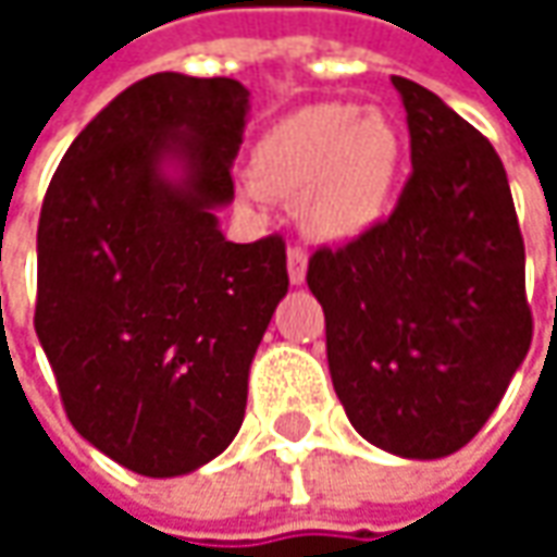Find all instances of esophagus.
<instances>
[{
	"mask_svg": "<svg viewBox=\"0 0 557 557\" xmlns=\"http://www.w3.org/2000/svg\"><path fill=\"white\" fill-rule=\"evenodd\" d=\"M288 278L290 285H304L307 282V250L304 247H288Z\"/></svg>",
	"mask_w": 557,
	"mask_h": 557,
	"instance_id": "obj_1",
	"label": "esophagus"
}]
</instances>
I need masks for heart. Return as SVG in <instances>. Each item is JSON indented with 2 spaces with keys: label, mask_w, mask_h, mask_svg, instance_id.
Masks as SVG:
<instances>
[{
  "label": "heart",
  "mask_w": 557,
  "mask_h": 557,
  "mask_svg": "<svg viewBox=\"0 0 557 557\" xmlns=\"http://www.w3.org/2000/svg\"><path fill=\"white\" fill-rule=\"evenodd\" d=\"M403 139L381 111L325 101L269 126L253 148L250 191L297 201L312 238L347 242L369 232L394 198Z\"/></svg>",
  "instance_id": "obj_1"
}]
</instances>
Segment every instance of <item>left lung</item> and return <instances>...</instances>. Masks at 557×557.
<instances>
[{
  "mask_svg": "<svg viewBox=\"0 0 557 557\" xmlns=\"http://www.w3.org/2000/svg\"><path fill=\"white\" fill-rule=\"evenodd\" d=\"M412 173L394 213L310 257L334 394L362 437L443 459L486 424L524 362V238L490 139L406 76Z\"/></svg>",
  "mask_w": 557,
  "mask_h": 557,
  "instance_id": "8db88e82",
  "label": "left lung"
}]
</instances>
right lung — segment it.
I'll return each mask as SVG.
<instances>
[{
    "instance_id": "add662e5",
    "label": "right lung",
    "mask_w": 557,
    "mask_h": 557,
    "mask_svg": "<svg viewBox=\"0 0 557 557\" xmlns=\"http://www.w3.org/2000/svg\"><path fill=\"white\" fill-rule=\"evenodd\" d=\"M247 96L228 76L133 83L67 148L39 213L33 325L64 412L145 478L188 474L232 443L288 294L285 238L225 242L213 213L235 198Z\"/></svg>"
}]
</instances>
